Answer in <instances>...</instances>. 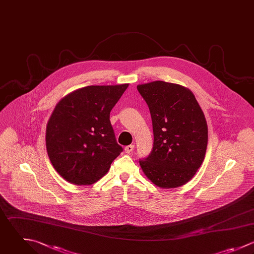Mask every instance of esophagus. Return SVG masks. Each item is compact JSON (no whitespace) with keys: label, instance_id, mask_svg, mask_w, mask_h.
Here are the masks:
<instances>
[{"label":"esophagus","instance_id":"obj_1","mask_svg":"<svg viewBox=\"0 0 254 254\" xmlns=\"http://www.w3.org/2000/svg\"><path fill=\"white\" fill-rule=\"evenodd\" d=\"M133 149H134V145L133 144H130V145H127V146L125 147V151L127 153H131L133 151Z\"/></svg>","mask_w":254,"mask_h":254}]
</instances>
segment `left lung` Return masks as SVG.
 I'll return each instance as SVG.
<instances>
[{
    "instance_id": "1",
    "label": "left lung",
    "mask_w": 254,
    "mask_h": 254,
    "mask_svg": "<svg viewBox=\"0 0 254 254\" xmlns=\"http://www.w3.org/2000/svg\"><path fill=\"white\" fill-rule=\"evenodd\" d=\"M152 120L153 148L139 160L145 176L160 188L189 182L202 165L208 145V126L194 94L164 81L137 86Z\"/></svg>"
}]
</instances>
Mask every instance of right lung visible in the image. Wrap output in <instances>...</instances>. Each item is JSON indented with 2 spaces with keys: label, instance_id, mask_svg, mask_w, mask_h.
Instances as JSON below:
<instances>
[{
  "label": "right lung",
  "instance_id": "obj_1",
  "mask_svg": "<svg viewBox=\"0 0 254 254\" xmlns=\"http://www.w3.org/2000/svg\"><path fill=\"white\" fill-rule=\"evenodd\" d=\"M128 84L87 86L62 98L46 126L49 160L57 173L75 185L100 180L123 151L110 113Z\"/></svg>",
  "mask_w": 254,
  "mask_h": 254
}]
</instances>
